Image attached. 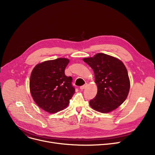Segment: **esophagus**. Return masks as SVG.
Segmentation results:
<instances>
[{"label":"esophagus","instance_id":"obj_1","mask_svg":"<svg viewBox=\"0 0 155 155\" xmlns=\"http://www.w3.org/2000/svg\"><path fill=\"white\" fill-rule=\"evenodd\" d=\"M87 86V84H84V85H82V86H81L80 87V88L81 89V90H84V89Z\"/></svg>","mask_w":155,"mask_h":155}]
</instances>
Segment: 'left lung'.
Instances as JSON below:
<instances>
[{
  "instance_id": "obj_1",
  "label": "left lung",
  "mask_w": 155,
  "mask_h": 155,
  "mask_svg": "<svg viewBox=\"0 0 155 155\" xmlns=\"http://www.w3.org/2000/svg\"><path fill=\"white\" fill-rule=\"evenodd\" d=\"M83 60L92 68L97 86V95L89 102L90 106L101 113L116 109L126 101L130 89L124 64L116 57L104 53H97Z\"/></svg>"
}]
</instances>
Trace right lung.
Returning a JSON list of instances; mask_svg holds the SVG:
<instances>
[{
	"mask_svg": "<svg viewBox=\"0 0 155 155\" xmlns=\"http://www.w3.org/2000/svg\"><path fill=\"white\" fill-rule=\"evenodd\" d=\"M69 62L65 58L45 61L36 64L31 72V96L38 106L48 113H56L67 108L75 94L72 78L64 74Z\"/></svg>",
	"mask_w": 155,
	"mask_h": 155,
	"instance_id": "right-lung-1",
	"label": "right lung"
}]
</instances>
